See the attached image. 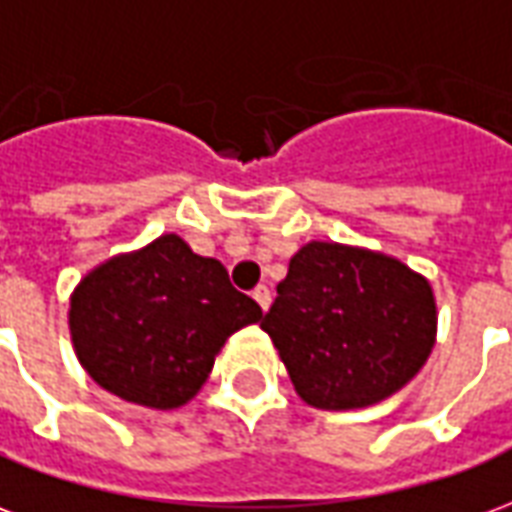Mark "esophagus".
I'll return each instance as SVG.
<instances>
[{"label": "esophagus", "mask_w": 512, "mask_h": 512, "mask_svg": "<svg viewBox=\"0 0 512 512\" xmlns=\"http://www.w3.org/2000/svg\"><path fill=\"white\" fill-rule=\"evenodd\" d=\"M253 300L259 302V308L264 313L270 311V305H272V294H270V289H267V286H256V289H253Z\"/></svg>", "instance_id": "34e87169"}]
</instances>
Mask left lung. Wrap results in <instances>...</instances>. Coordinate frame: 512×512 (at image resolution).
I'll return each instance as SVG.
<instances>
[{"mask_svg": "<svg viewBox=\"0 0 512 512\" xmlns=\"http://www.w3.org/2000/svg\"><path fill=\"white\" fill-rule=\"evenodd\" d=\"M431 281L363 245L311 240L289 261L261 330L316 409L374 406L420 374L436 343Z\"/></svg>", "mask_w": 512, "mask_h": 512, "instance_id": "1", "label": "left lung"}]
</instances>
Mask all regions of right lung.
Listing matches in <instances>:
<instances>
[{
    "mask_svg": "<svg viewBox=\"0 0 512 512\" xmlns=\"http://www.w3.org/2000/svg\"><path fill=\"white\" fill-rule=\"evenodd\" d=\"M261 308L237 292L218 259L160 234L100 261L76 283L67 327L78 363L128 404L179 409L196 398L231 335Z\"/></svg>",
    "mask_w": 512,
    "mask_h": 512,
    "instance_id": "obj_1",
    "label": "right lung"
}]
</instances>
